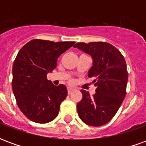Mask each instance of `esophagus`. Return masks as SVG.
I'll list each match as a JSON object with an SVG mask.
<instances>
[{
  "label": "esophagus",
  "mask_w": 146,
  "mask_h": 146,
  "mask_svg": "<svg viewBox=\"0 0 146 146\" xmlns=\"http://www.w3.org/2000/svg\"><path fill=\"white\" fill-rule=\"evenodd\" d=\"M67 91H68V94H69V95H70V94H71V93H72V92H73L74 90H73V88H68Z\"/></svg>",
  "instance_id": "1"
}]
</instances>
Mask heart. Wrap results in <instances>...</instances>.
I'll use <instances>...</instances> for the list:
<instances>
[{"mask_svg": "<svg viewBox=\"0 0 146 146\" xmlns=\"http://www.w3.org/2000/svg\"><path fill=\"white\" fill-rule=\"evenodd\" d=\"M70 83H73V80H70Z\"/></svg>", "mask_w": 146, "mask_h": 146, "instance_id": "heart-1", "label": "heart"}]
</instances>
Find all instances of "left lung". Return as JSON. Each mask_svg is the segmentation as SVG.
<instances>
[{"label": "left lung", "mask_w": 146, "mask_h": 146, "mask_svg": "<svg viewBox=\"0 0 146 146\" xmlns=\"http://www.w3.org/2000/svg\"><path fill=\"white\" fill-rule=\"evenodd\" d=\"M92 55L93 66L88 76L97 88L95 95L81 90L77 113L83 122L95 127L110 122L116 115L127 93L128 73L121 52L107 42H79L73 46Z\"/></svg>", "instance_id": "obj_1"}]
</instances>
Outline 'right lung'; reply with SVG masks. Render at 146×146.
Returning <instances> with one entry per match:
<instances>
[{
    "label": "right lung",
    "mask_w": 146,
    "mask_h": 146,
    "mask_svg": "<svg viewBox=\"0 0 146 146\" xmlns=\"http://www.w3.org/2000/svg\"><path fill=\"white\" fill-rule=\"evenodd\" d=\"M75 44L40 39L29 41L21 48L12 67L11 86L19 110L38 123L52 121L67 96L63 84L54 86L47 74L57 66V58Z\"/></svg>",
    "instance_id": "right-lung-1"
}]
</instances>
